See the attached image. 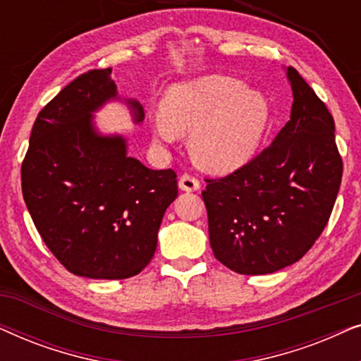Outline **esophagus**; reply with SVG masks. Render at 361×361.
I'll list each match as a JSON object with an SVG mask.
<instances>
[{
    "instance_id": "esophagus-1",
    "label": "esophagus",
    "mask_w": 361,
    "mask_h": 361,
    "mask_svg": "<svg viewBox=\"0 0 361 361\" xmlns=\"http://www.w3.org/2000/svg\"><path fill=\"white\" fill-rule=\"evenodd\" d=\"M179 189L185 192H195L200 189V182L190 174H182L179 177Z\"/></svg>"
}]
</instances>
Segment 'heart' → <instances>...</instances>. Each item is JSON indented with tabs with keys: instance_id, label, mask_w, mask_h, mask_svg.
I'll use <instances>...</instances> for the list:
<instances>
[{
	"instance_id": "obj_1",
	"label": "heart",
	"mask_w": 361,
	"mask_h": 361,
	"mask_svg": "<svg viewBox=\"0 0 361 361\" xmlns=\"http://www.w3.org/2000/svg\"><path fill=\"white\" fill-rule=\"evenodd\" d=\"M271 121L263 93L233 77L209 75L172 85L152 121L157 140L190 131V152L205 169L230 172L253 159Z\"/></svg>"
}]
</instances>
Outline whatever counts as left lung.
<instances>
[{
  "label": "left lung",
  "mask_w": 361,
  "mask_h": 361,
  "mask_svg": "<svg viewBox=\"0 0 361 361\" xmlns=\"http://www.w3.org/2000/svg\"><path fill=\"white\" fill-rule=\"evenodd\" d=\"M290 120L255 159L204 197L215 258L240 274H269L312 248L332 214L343 164L325 103L293 67Z\"/></svg>",
  "instance_id": "8db88e82"
}]
</instances>
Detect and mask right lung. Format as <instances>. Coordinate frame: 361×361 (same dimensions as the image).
I'll return each instance as SVG.
<instances>
[{
  "instance_id": "right-lung-1",
  "label": "right lung",
  "mask_w": 361,
  "mask_h": 361,
  "mask_svg": "<svg viewBox=\"0 0 361 361\" xmlns=\"http://www.w3.org/2000/svg\"><path fill=\"white\" fill-rule=\"evenodd\" d=\"M120 100L111 68L78 75L34 121L21 166L23 197L52 255L77 276L126 279L149 264L176 172L128 156L121 135H102L93 113ZM135 123L136 100H125Z\"/></svg>"
}]
</instances>
